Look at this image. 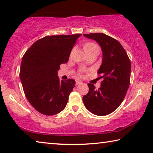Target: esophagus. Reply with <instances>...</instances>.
Wrapping results in <instances>:
<instances>
[{
	"instance_id": "1",
	"label": "esophagus",
	"mask_w": 153,
	"mask_h": 153,
	"mask_svg": "<svg viewBox=\"0 0 153 153\" xmlns=\"http://www.w3.org/2000/svg\"><path fill=\"white\" fill-rule=\"evenodd\" d=\"M81 83H82V82H81V81H78V80H77V81H76V85H78L81 84Z\"/></svg>"
}]
</instances>
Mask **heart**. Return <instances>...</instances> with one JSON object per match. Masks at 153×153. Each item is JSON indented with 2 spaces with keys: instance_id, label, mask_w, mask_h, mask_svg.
Returning a JSON list of instances; mask_svg holds the SVG:
<instances>
[{
  "instance_id": "obj_1",
  "label": "heart",
  "mask_w": 153,
  "mask_h": 153,
  "mask_svg": "<svg viewBox=\"0 0 153 153\" xmlns=\"http://www.w3.org/2000/svg\"><path fill=\"white\" fill-rule=\"evenodd\" d=\"M94 48H99V47L97 45L93 43V42H87V43L84 45V49L85 52L87 51H89V50L91 49H93Z\"/></svg>"
}]
</instances>
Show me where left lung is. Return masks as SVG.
<instances>
[{
    "label": "left lung",
    "mask_w": 153,
    "mask_h": 153,
    "mask_svg": "<svg viewBox=\"0 0 153 153\" xmlns=\"http://www.w3.org/2000/svg\"><path fill=\"white\" fill-rule=\"evenodd\" d=\"M84 36L98 42L102 50V64L97 71L103 79L96 89L88 83V94L82 97L86 108L98 116L114 112L123 101L130 84L131 62L121 43L103 33L85 34Z\"/></svg>",
    "instance_id": "left-lung-1"
}]
</instances>
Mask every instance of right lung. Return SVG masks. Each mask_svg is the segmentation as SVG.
Here are the masks:
<instances>
[{"instance_id": "add662e5", "label": "right lung", "mask_w": 153, "mask_h": 153, "mask_svg": "<svg viewBox=\"0 0 153 153\" xmlns=\"http://www.w3.org/2000/svg\"><path fill=\"white\" fill-rule=\"evenodd\" d=\"M81 35L45 36L35 42L22 57L19 77L25 96L40 113L50 116L66 107L75 81H60L57 71L68 61Z\"/></svg>"}]
</instances>
